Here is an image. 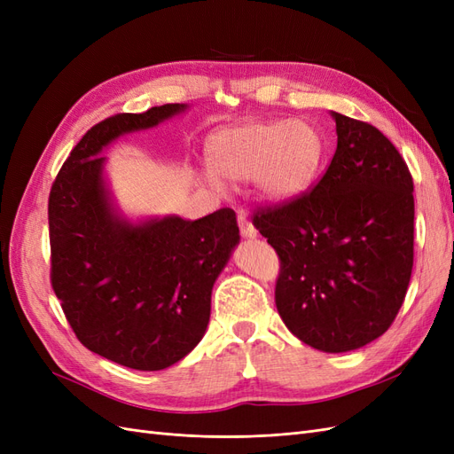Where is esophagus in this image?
<instances>
[{"mask_svg":"<svg viewBox=\"0 0 454 454\" xmlns=\"http://www.w3.org/2000/svg\"><path fill=\"white\" fill-rule=\"evenodd\" d=\"M239 227H240V235L244 239H255L257 237V229L254 227V223L248 219V215L240 214L239 215Z\"/></svg>","mask_w":454,"mask_h":454,"instance_id":"obj_1","label":"esophagus"}]
</instances>
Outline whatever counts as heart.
Segmentation results:
<instances>
[{
    "mask_svg": "<svg viewBox=\"0 0 454 454\" xmlns=\"http://www.w3.org/2000/svg\"><path fill=\"white\" fill-rule=\"evenodd\" d=\"M324 160L320 130L305 119L250 121L210 136L206 164L227 184L254 182L261 199L287 204L303 197Z\"/></svg>",
    "mask_w": 454,
    "mask_h": 454,
    "instance_id": "1",
    "label": "heart"
}]
</instances>
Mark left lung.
<instances>
[{
    "instance_id": "obj_1",
    "label": "left lung",
    "mask_w": 454,
    "mask_h": 454,
    "mask_svg": "<svg viewBox=\"0 0 454 454\" xmlns=\"http://www.w3.org/2000/svg\"><path fill=\"white\" fill-rule=\"evenodd\" d=\"M337 149L310 193L257 210L254 225L282 269L277 309L286 327L322 352L380 337L413 270V177L392 142L367 122L332 112Z\"/></svg>"
}]
</instances>
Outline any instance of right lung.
<instances>
[{"instance_id":"right-lung-1","label":"right lung","mask_w":454,"mask_h":454,"mask_svg":"<svg viewBox=\"0 0 454 454\" xmlns=\"http://www.w3.org/2000/svg\"><path fill=\"white\" fill-rule=\"evenodd\" d=\"M187 109L164 104L94 125L49 197L51 282L67 322L89 350L138 371L174 365L204 337L212 287L240 242L237 214L134 222L117 208L100 153Z\"/></svg>"}]
</instances>
